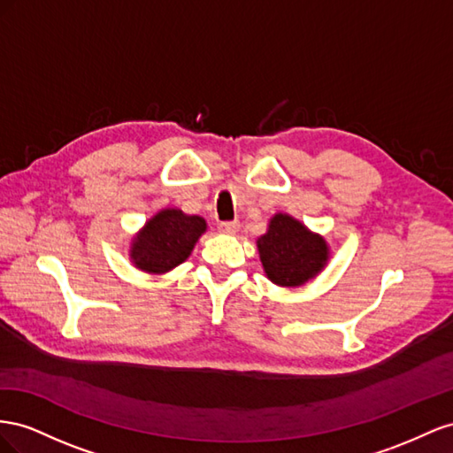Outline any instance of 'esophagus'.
I'll return each instance as SVG.
<instances>
[{
    "label": "esophagus",
    "mask_w": 453,
    "mask_h": 453,
    "mask_svg": "<svg viewBox=\"0 0 453 453\" xmlns=\"http://www.w3.org/2000/svg\"><path fill=\"white\" fill-rule=\"evenodd\" d=\"M218 229H219V234L234 235V234H237V231H239V222H237V219H234V222H219Z\"/></svg>",
    "instance_id": "esophagus-1"
}]
</instances>
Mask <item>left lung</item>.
<instances>
[{"instance_id": "8db88e82", "label": "left lung", "mask_w": 453, "mask_h": 453, "mask_svg": "<svg viewBox=\"0 0 453 453\" xmlns=\"http://www.w3.org/2000/svg\"><path fill=\"white\" fill-rule=\"evenodd\" d=\"M256 247L265 277L284 288L302 287L315 279L330 260L326 239L287 212L271 216Z\"/></svg>"}]
</instances>
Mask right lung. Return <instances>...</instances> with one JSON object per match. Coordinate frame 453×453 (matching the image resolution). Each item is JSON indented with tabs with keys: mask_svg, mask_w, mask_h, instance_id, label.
I'll list each match as a JSON object with an SVG mask.
<instances>
[{
	"mask_svg": "<svg viewBox=\"0 0 453 453\" xmlns=\"http://www.w3.org/2000/svg\"><path fill=\"white\" fill-rule=\"evenodd\" d=\"M206 231L204 218L180 209H163L153 214L128 247V257L136 269L150 275L169 273L186 262Z\"/></svg>",
	"mask_w": 453,
	"mask_h": 453,
	"instance_id": "obj_1",
	"label": "right lung"
}]
</instances>
